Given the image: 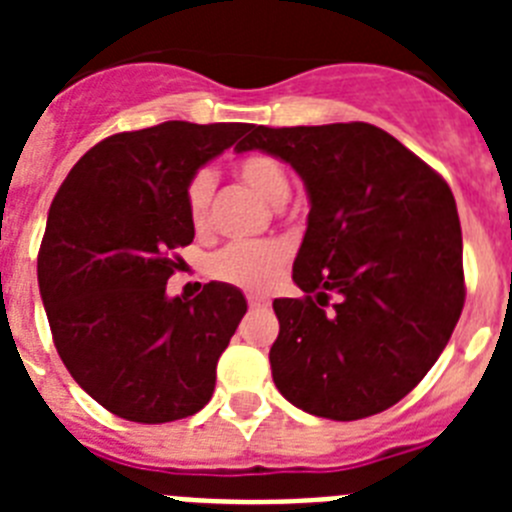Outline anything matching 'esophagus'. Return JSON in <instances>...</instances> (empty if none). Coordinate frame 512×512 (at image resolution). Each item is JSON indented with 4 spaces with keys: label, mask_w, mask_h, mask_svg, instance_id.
<instances>
[{
    "label": "esophagus",
    "mask_w": 512,
    "mask_h": 512,
    "mask_svg": "<svg viewBox=\"0 0 512 512\" xmlns=\"http://www.w3.org/2000/svg\"><path fill=\"white\" fill-rule=\"evenodd\" d=\"M248 307H251V310H266V307H269V300L261 295H248Z\"/></svg>",
    "instance_id": "esophagus-1"
}]
</instances>
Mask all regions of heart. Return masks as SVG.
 <instances>
[{
	"label": "heart",
	"mask_w": 512,
	"mask_h": 512,
	"mask_svg": "<svg viewBox=\"0 0 512 512\" xmlns=\"http://www.w3.org/2000/svg\"><path fill=\"white\" fill-rule=\"evenodd\" d=\"M235 174L246 187L264 197L271 205L287 200L289 179L277 158L269 153H246L235 161ZM215 197V174L212 169H197L189 176L184 189L189 220L197 230L205 228L210 220V205ZM287 266V248L277 241L259 243H233L223 251L215 253L210 261V274L220 282L235 284V287L264 292L277 282L279 274Z\"/></svg>",
	"instance_id": "obj_1"
}]
</instances>
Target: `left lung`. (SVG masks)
<instances>
[{
  "mask_svg": "<svg viewBox=\"0 0 512 512\" xmlns=\"http://www.w3.org/2000/svg\"><path fill=\"white\" fill-rule=\"evenodd\" d=\"M235 151L287 161L310 197L292 266L305 297L274 300L277 390L330 420L392 408L436 364L464 307L449 184L369 122L251 125Z\"/></svg>",
  "mask_w": 512,
  "mask_h": 512,
  "instance_id": "left-lung-1",
  "label": "left lung"
}]
</instances>
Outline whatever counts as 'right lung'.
Listing matches in <instances>:
<instances>
[{
	"label": "right lung",
	"mask_w": 512,
	"mask_h": 512,
	"mask_svg": "<svg viewBox=\"0 0 512 512\" xmlns=\"http://www.w3.org/2000/svg\"><path fill=\"white\" fill-rule=\"evenodd\" d=\"M251 130L171 120L117 133L76 161L53 197L38 284L53 343L89 397L133 423H169L210 402L217 359L248 305L210 282L166 297L192 243L189 176Z\"/></svg>",
	"instance_id": "right-lung-1"
}]
</instances>
